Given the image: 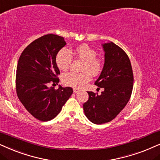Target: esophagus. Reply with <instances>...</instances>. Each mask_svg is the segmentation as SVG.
<instances>
[{
    "instance_id": "34e87169",
    "label": "esophagus",
    "mask_w": 160,
    "mask_h": 160,
    "mask_svg": "<svg viewBox=\"0 0 160 160\" xmlns=\"http://www.w3.org/2000/svg\"><path fill=\"white\" fill-rule=\"evenodd\" d=\"M78 91H79V89H78V88H73V92H74V93H78Z\"/></svg>"
}]
</instances>
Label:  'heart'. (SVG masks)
Wrapping results in <instances>:
<instances>
[{
	"instance_id": "1",
	"label": "heart",
	"mask_w": 160,
	"mask_h": 160,
	"mask_svg": "<svg viewBox=\"0 0 160 160\" xmlns=\"http://www.w3.org/2000/svg\"><path fill=\"white\" fill-rule=\"evenodd\" d=\"M74 53L79 58L84 61L82 73L67 72L62 76L63 83L73 88H81L85 84L90 81L91 74L97 75L102 69V61L96 58L97 53L95 50L87 44H81L74 50ZM72 60V55L67 48H62L58 51L55 57V63L59 69L65 71L69 69Z\"/></svg>"
}]
</instances>
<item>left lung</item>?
<instances>
[{"label": "left lung", "instance_id": "1", "mask_svg": "<svg viewBox=\"0 0 160 160\" xmlns=\"http://www.w3.org/2000/svg\"><path fill=\"white\" fill-rule=\"evenodd\" d=\"M105 63L95 85L104 91L100 95L88 91V100L83 104L86 116L96 124L112 121L124 108L133 88V72L128 55L110 42L102 44Z\"/></svg>", "mask_w": 160, "mask_h": 160}]
</instances>
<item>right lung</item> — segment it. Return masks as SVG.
Listing matches in <instances>:
<instances>
[{
    "instance_id": "right-lung-1",
    "label": "right lung",
    "mask_w": 160,
    "mask_h": 160,
    "mask_svg": "<svg viewBox=\"0 0 160 160\" xmlns=\"http://www.w3.org/2000/svg\"><path fill=\"white\" fill-rule=\"evenodd\" d=\"M66 44L62 37L47 34L31 42L19 58L17 94L25 109L42 121L54 118L73 93L71 87L59 86L55 90L48 86L50 82H59L55 57Z\"/></svg>"
}]
</instances>
